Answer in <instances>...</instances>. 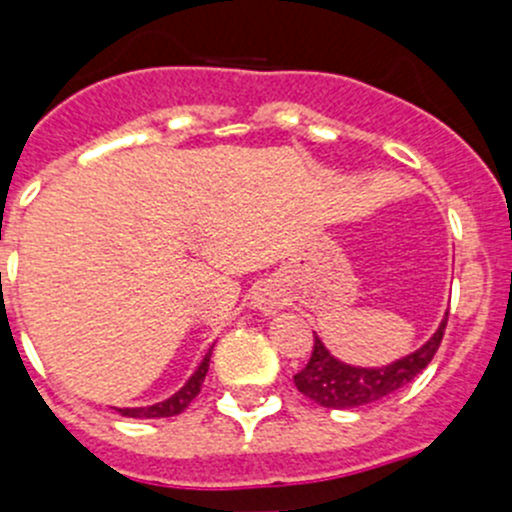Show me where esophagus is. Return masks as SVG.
Returning a JSON list of instances; mask_svg holds the SVG:
<instances>
[{"mask_svg": "<svg viewBox=\"0 0 512 512\" xmlns=\"http://www.w3.org/2000/svg\"><path fill=\"white\" fill-rule=\"evenodd\" d=\"M282 304H285L282 294L277 292L275 287H270V285L260 287L255 292V297H252V307H257V309H260V312H265V314H275L277 309L282 307Z\"/></svg>", "mask_w": 512, "mask_h": 512, "instance_id": "1", "label": "esophagus"}]
</instances>
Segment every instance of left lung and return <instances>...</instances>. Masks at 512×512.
<instances>
[{"instance_id":"left-lung-1","label":"left lung","mask_w":512,"mask_h":512,"mask_svg":"<svg viewBox=\"0 0 512 512\" xmlns=\"http://www.w3.org/2000/svg\"><path fill=\"white\" fill-rule=\"evenodd\" d=\"M446 322L448 312L436 334L421 349L386 366H376V369H364V366H352L334 359L322 344V339L314 334L312 356H309L307 366L299 374H294V386L299 389V394H304L324 409H356V406L386 399L401 386L414 381L431 364L438 347H441Z\"/></svg>"}]
</instances>
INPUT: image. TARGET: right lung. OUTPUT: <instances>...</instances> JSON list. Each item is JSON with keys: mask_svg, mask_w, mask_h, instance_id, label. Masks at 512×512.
Listing matches in <instances>:
<instances>
[{"mask_svg": "<svg viewBox=\"0 0 512 512\" xmlns=\"http://www.w3.org/2000/svg\"><path fill=\"white\" fill-rule=\"evenodd\" d=\"M213 352V349H210ZM210 352L205 354V359L200 361V366L195 369V374L185 381V386L180 391H175L170 399L160 401V404L153 406H138V409H116L121 416L128 418H165V416H178L180 411L188 409L190 401L200 394V386H203L205 374H208V366H210Z\"/></svg>", "mask_w": 512, "mask_h": 512, "instance_id": "obj_1", "label": "right lung"}]
</instances>
